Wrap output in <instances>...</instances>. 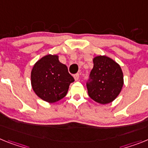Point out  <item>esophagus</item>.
Wrapping results in <instances>:
<instances>
[{
    "mask_svg": "<svg viewBox=\"0 0 148 148\" xmlns=\"http://www.w3.org/2000/svg\"><path fill=\"white\" fill-rule=\"evenodd\" d=\"M74 80L77 81V80H78L79 79H80V75H79V74H75V75H74Z\"/></svg>",
    "mask_w": 148,
    "mask_h": 148,
    "instance_id": "1",
    "label": "esophagus"
}]
</instances>
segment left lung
Here are the masks:
<instances>
[{"label": "left lung", "instance_id": "1", "mask_svg": "<svg viewBox=\"0 0 148 148\" xmlns=\"http://www.w3.org/2000/svg\"><path fill=\"white\" fill-rule=\"evenodd\" d=\"M93 68L86 83L88 94L96 102L106 105L119 95L123 86V74L120 64L106 56L93 59Z\"/></svg>", "mask_w": 148, "mask_h": 148}]
</instances>
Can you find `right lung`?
I'll use <instances>...</instances> for the list:
<instances>
[{
    "instance_id": "obj_1",
    "label": "right lung",
    "mask_w": 148,
    "mask_h": 148,
    "mask_svg": "<svg viewBox=\"0 0 148 148\" xmlns=\"http://www.w3.org/2000/svg\"><path fill=\"white\" fill-rule=\"evenodd\" d=\"M74 81L65 64L57 55H47L34 64L31 73L32 89L38 97L49 103L59 101L66 95Z\"/></svg>"
}]
</instances>
